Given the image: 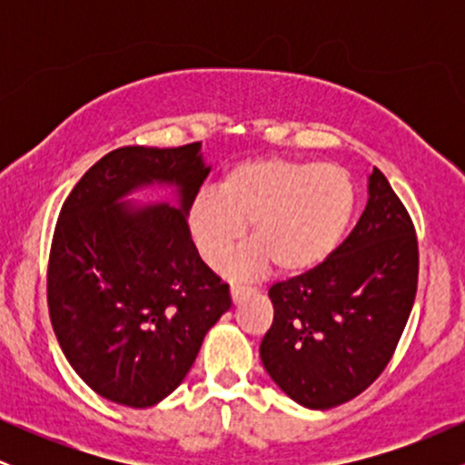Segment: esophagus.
Segmentation results:
<instances>
[{
  "label": "esophagus",
  "mask_w": 465,
  "mask_h": 465,
  "mask_svg": "<svg viewBox=\"0 0 465 465\" xmlns=\"http://www.w3.org/2000/svg\"><path fill=\"white\" fill-rule=\"evenodd\" d=\"M229 292H232V302H233V303H238V302H242L244 297L249 295L251 288H247V286H236V284H233V286H232V291H229Z\"/></svg>",
  "instance_id": "obj_1"
}]
</instances>
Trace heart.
Segmentation results:
<instances>
[{
  "mask_svg": "<svg viewBox=\"0 0 465 465\" xmlns=\"http://www.w3.org/2000/svg\"><path fill=\"white\" fill-rule=\"evenodd\" d=\"M359 192L336 163L255 157L233 163L218 190H203L188 210V233L203 262L221 269L249 227L251 247L232 273L258 275L275 266L300 277L339 251L354 221Z\"/></svg>",
  "mask_w": 465,
  "mask_h": 465,
  "instance_id": "b5f03b06",
  "label": "heart"
}]
</instances>
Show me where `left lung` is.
<instances>
[{
	"instance_id": "obj_1",
	"label": "left lung",
	"mask_w": 465,
	"mask_h": 465,
	"mask_svg": "<svg viewBox=\"0 0 465 465\" xmlns=\"http://www.w3.org/2000/svg\"><path fill=\"white\" fill-rule=\"evenodd\" d=\"M418 288L413 223L378 168L367 205L339 251L312 273L269 288L273 325L260 343L266 373L306 409L365 391L396 350Z\"/></svg>"
}]
</instances>
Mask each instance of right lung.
Instances as JSON below:
<instances>
[{"label":"right lung","instance_id":"obj_1","mask_svg":"<svg viewBox=\"0 0 465 465\" xmlns=\"http://www.w3.org/2000/svg\"><path fill=\"white\" fill-rule=\"evenodd\" d=\"M210 170L201 142L124 146L94 163L63 205L47 269L52 328L74 371L111 402L146 409L170 396L232 308L188 233ZM151 187L173 201H134Z\"/></svg>","mask_w":465,"mask_h":465}]
</instances>
